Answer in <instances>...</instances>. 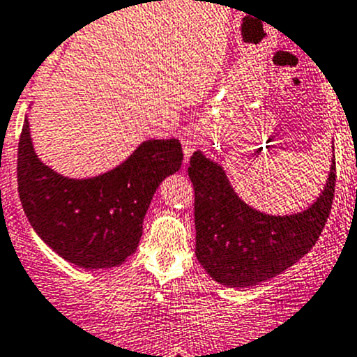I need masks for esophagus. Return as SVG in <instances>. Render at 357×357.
Returning a JSON list of instances; mask_svg holds the SVG:
<instances>
[{
	"mask_svg": "<svg viewBox=\"0 0 357 357\" xmlns=\"http://www.w3.org/2000/svg\"><path fill=\"white\" fill-rule=\"evenodd\" d=\"M197 143H199V134L195 129H186L181 136V144H183V153H185V162L190 160L193 150H195Z\"/></svg>",
	"mask_w": 357,
	"mask_h": 357,
	"instance_id": "1",
	"label": "esophagus"
}]
</instances>
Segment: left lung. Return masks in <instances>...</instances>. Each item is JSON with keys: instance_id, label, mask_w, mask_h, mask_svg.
Returning <instances> with one entry per match:
<instances>
[{"instance_id": "left-lung-1", "label": "left lung", "mask_w": 357, "mask_h": 357, "mask_svg": "<svg viewBox=\"0 0 357 357\" xmlns=\"http://www.w3.org/2000/svg\"><path fill=\"white\" fill-rule=\"evenodd\" d=\"M335 172L333 153L316 202L300 213L268 214L244 202L223 165L197 150L188 176L195 190V255L204 271L218 284L241 289L295 265L312 249L330 216Z\"/></svg>"}]
</instances>
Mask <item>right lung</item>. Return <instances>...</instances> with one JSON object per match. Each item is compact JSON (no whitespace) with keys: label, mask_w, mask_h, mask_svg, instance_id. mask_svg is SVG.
<instances>
[{"label":"right lung","mask_w":357,"mask_h":357,"mask_svg":"<svg viewBox=\"0 0 357 357\" xmlns=\"http://www.w3.org/2000/svg\"><path fill=\"white\" fill-rule=\"evenodd\" d=\"M181 162L178 139H146L102 174L68 178L40 160L26 116L17 158L20 202L38 237L66 261L113 268L136 252L151 199Z\"/></svg>","instance_id":"obj_1"}]
</instances>
